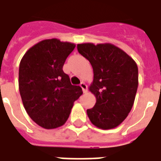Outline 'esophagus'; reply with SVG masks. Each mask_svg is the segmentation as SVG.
Instances as JSON below:
<instances>
[{
  "instance_id": "1",
  "label": "esophagus",
  "mask_w": 161,
  "mask_h": 161,
  "mask_svg": "<svg viewBox=\"0 0 161 161\" xmlns=\"http://www.w3.org/2000/svg\"><path fill=\"white\" fill-rule=\"evenodd\" d=\"M80 86L81 88H82V90H83V92H84V93H86V92H87V85H86V84L84 83V82H82L80 84Z\"/></svg>"
}]
</instances>
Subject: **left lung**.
I'll return each mask as SVG.
<instances>
[{
  "label": "left lung",
  "mask_w": 161,
  "mask_h": 161,
  "mask_svg": "<svg viewBox=\"0 0 161 161\" xmlns=\"http://www.w3.org/2000/svg\"><path fill=\"white\" fill-rule=\"evenodd\" d=\"M77 50L93 69L89 91L97 101L94 107L87 110L89 119L103 130L119 126L134 104L139 84L137 64L123 49L112 43H79Z\"/></svg>",
  "instance_id": "left-lung-1"
}]
</instances>
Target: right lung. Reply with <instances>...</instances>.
Masks as SVG:
<instances>
[{
    "mask_svg": "<svg viewBox=\"0 0 161 161\" xmlns=\"http://www.w3.org/2000/svg\"><path fill=\"white\" fill-rule=\"evenodd\" d=\"M76 44L45 39L32 46L19 66V92L28 115L44 129H55L67 121L74 102L83 94L63 70Z\"/></svg>",
    "mask_w": 161,
    "mask_h": 161,
    "instance_id": "add662e5",
    "label": "right lung"
}]
</instances>
